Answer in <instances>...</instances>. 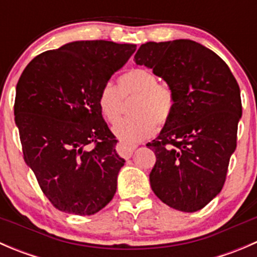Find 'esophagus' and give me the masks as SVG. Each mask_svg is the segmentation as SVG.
I'll return each instance as SVG.
<instances>
[{"label":"esophagus","mask_w":257,"mask_h":257,"mask_svg":"<svg viewBox=\"0 0 257 257\" xmlns=\"http://www.w3.org/2000/svg\"><path fill=\"white\" fill-rule=\"evenodd\" d=\"M136 148H137L136 145L126 144V143H123V142H121V143L118 145L119 153H120V154L123 155V157H125V158H131L132 155H133Z\"/></svg>","instance_id":"34e87169"}]
</instances>
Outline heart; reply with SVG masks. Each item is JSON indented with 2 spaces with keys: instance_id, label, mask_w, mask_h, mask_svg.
<instances>
[{
  "instance_id": "heart-1",
  "label": "heart",
  "mask_w": 257,
  "mask_h": 257,
  "mask_svg": "<svg viewBox=\"0 0 257 257\" xmlns=\"http://www.w3.org/2000/svg\"><path fill=\"white\" fill-rule=\"evenodd\" d=\"M131 114L119 121L113 133L123 143L136 144L154 134L158 125L168 121L174 109V93L168 84L158 82V77L145 68H133L118 78V88L104 84L100 88L97 105L103 118L115 123L121 114V98L134 97Z\"/></svg>"
}]
</instances>
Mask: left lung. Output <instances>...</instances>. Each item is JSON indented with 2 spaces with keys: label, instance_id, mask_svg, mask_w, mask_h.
Segmentation results:
<instances>
[{
  "label": "left lung",
  "instance_id": "8db88e82",
  "mask_svg": "<svg viewBox=\"0 0 257 257\" xmlns=\"http://www.w3.org/2000/svg\"><path fill=\"white\" fill-rule=\"evenodd\" d=\"M174 93L172 115L147 144L157 157L150 186L179 211L203 209L221 191L236 149L240 88L227 64L190 40L148 42L134 56Z\"/></svg>",
  "mask_w": 257,
  "mask_h": 257
}]
</instances>
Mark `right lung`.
<instances>
[{"instance_id":"add662e5","label":"right lung","mask_w":257,"mask_h":257,"mask_svg":"<svg viewBox=\"0 0 257 257\" xmlns=\"http://www.w3.org/2000/svg\"><path fill=\"white\" fill-rule=\"evenodd\" d=\"M136 45L74 41L35 57L16 87L23 157L61 211L93 215L113 199L125 160L97 105L98 93Z\"/></svg>"}]
</instances>
